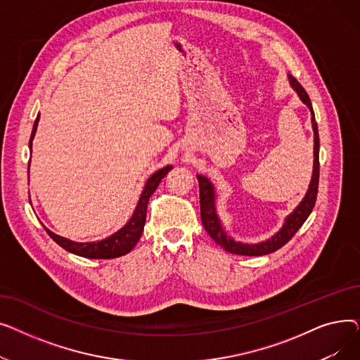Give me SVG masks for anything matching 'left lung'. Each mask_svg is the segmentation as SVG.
<instances>
[{
	"label": "left lung",
	"mask_w": 360,
	"mask_h": 360,
	"mask_svg": "<svg viewBox=\"0 0 360 360\" xmlns=\"http://www.w3.org/2000/svg\"><path fill=\"white\" fill-rule=\"evenodd\" d=\"M288 77L292 89L297 93L302 103H305L311 110V122H312V131H314V169H312V176H311V182L305 197L302 198V201L295 207V210L285 217V221H283L281 228L271 238L258 243H245L233 239L228 232H226L224 226L219 217V213L216 209V188L213 182L207 176L197 174L198 186H200V213H201L204 229L224 251L232 252V254L257 257V255H267L280 250L283 245H286L293 238V235L300 229V226L305 223L316 201L318 181H319L318 125L315 121V113H314L308 93L299 84V82L293 77V75L288 74Z\"/></svg>",
	"instance_id": "1"
}]
</instances>
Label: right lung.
<instances>
[{
  "instance_id": "right-lung-1",
  "label": "right lung",
  "mask_w": 360,
  "mask_h": 360,
  "mask_svg": "<svg viewBox=\"0 0 360 360\" xmlns=\"http://www.w3.org/2000/svg\"><path fill=\"white\" fill-rule=\"evenodd\" d=\"M37 122H39V115L36 117L34 124H33L32 136H30V141H29L30 151H32L33 139H34L36 129H37ZM29 169H30V160H29ZM170 169H172V165H166L165 167L156 170L153 175H150L147 178L143 191L140 194L139 202L136 205L134 213H132L129 220L122 226L120 231H117L115 233H112L110 236H108L105 239L93 240V242H75V240L67 239L64 236H60V235L51 232L48 228H45V226L44 228L48 232V235L60 245V247H63L65 251H68L71 254L80 255L84 258H91V259H108V258H118L121 255H125L132 248H134L137 242L140 240L141 233L144 231L146 212H147V204H148L150 195L156 191V188L159 186L160 181L166 176V174ZM29 201H30V195H29Z\"/></svg>"
}]
</instances>
